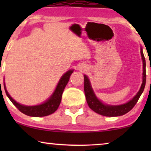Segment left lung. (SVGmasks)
Here are the masks:
<instances>
[{"instance_id": "1", "label": "left lung", "mask_w": 151, "mask_h": 151, "mask_svg": "<svg viewBox=\"0 0 151 151\" xmlns=\"http://www.w3.org/2000/svg\"><path fill=\"white\" fill-rule=\"evenodd\" d=\"M141 56L143 62V81L140 87V89L136 96L133 97V98L125 104L121 105H116V106H113V105H107L104 104L100 100H99L97 97L95 95L93 88L91 86V83L89 80L87 76L86 75L84 76V93H85L86 100L87 102L88 106L92 109L95 112L98 113V114L104 115L106 117H117L123 115L129 112L133 108L134 106L137 102L139 100V97L144 91V87L146 84V60L144 58L143 51L142 48H141Z\"/></svg>"}]
</instances>
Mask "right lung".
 Here are the masks:
<instances>
[{
    "label": "right lung",
    "instance_id": "1",
    "mask_svg": "<svg viewBox=\"0 0 151 151\" xmlns=\"http://www.w3.org/2000/svg\"><path fill=\"white\" fill-rule=\"evenodd\" d=\"M73 72V70H69L66 72L60 80L53 93L51 96L42 104L36 105V106H24V105L20 104L19 103L16 102L9 94L8 93L7 89H6L5 84H4V88L6 94L11 102L15 105V106L24 114L32 117H44L47 115L52 114L58 108L60 104L62 95L64 91L66 85L69 80V78L71 73Z\"/></svg>",
    "mask_w": 151,
    "mask_h": 151
}]
</instances>
